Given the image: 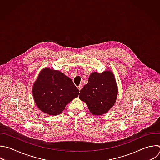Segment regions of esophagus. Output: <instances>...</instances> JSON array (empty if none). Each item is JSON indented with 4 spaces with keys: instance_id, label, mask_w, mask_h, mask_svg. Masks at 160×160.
I'll return each mask as SVG.
<instances>
[{
    "instance_id": "esophagus-1",
    "label": "esophagus",
    "mask_w": 160,
    "mask_h": 160,
    "mask_svg": "<svg viewBox=\"0 0 160 160\" xmlns=\"http://www.w3.org/2000/svg\"><path fill=\"white\" fill-rule=\"evenodd\" d=\"M82 86H82V84H80V85H79L78 87V89L80 91V90H81V89L82 88Z\"/></svg>"
}]
</instances>
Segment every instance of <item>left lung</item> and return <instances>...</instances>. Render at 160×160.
Instances as JSON below:
<instances>
[{
    "label": "left lung",
    "instance_id": "8db88e82",
    "mask_svg": "<svg viewBox=\"0 0 160 160\" xmlns=\"http://www.w3.org/2000/svg\"><path fill=\"white\" fill-rule=\"evenodd\" d=\"M118 93V85L111 71L92 72L88 83L80 91L79 99L86 102L95 116L106 114L114 106Z\"/></svg>",
    "mask_w": 160,
    "mask_h": 160
}]
</instances>
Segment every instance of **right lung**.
<instances>
[{"label": "right lung", "mask_w": 160, "mask_h": 160, "mask_svg": "<svg viewBox=\"0 0 160 160\" xmlns=\"http://www.w3.org/2000/svg\"><path fill=\"white\" fill-rule=\"evenodd\" d=\"M79 91L71 79L49 68L42 69L34 83L32 94L38 108L44 113L56 116L79 95Z\"/></svg>", "instance_id": "obj_1"}]
</instances>
